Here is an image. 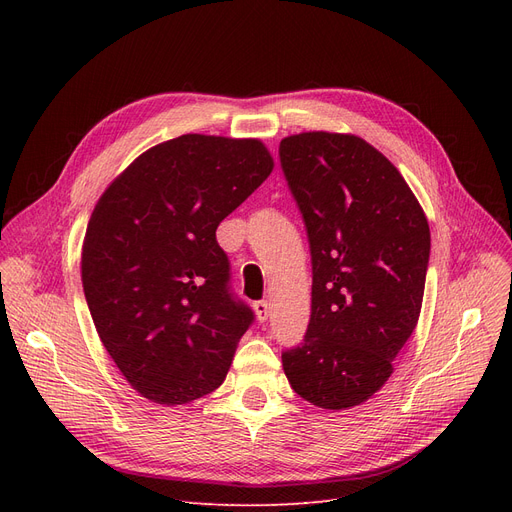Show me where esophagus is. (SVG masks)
<instances>
[{
	"label": "esophagus",
	"instance_id": "esophagus-1",
	"mask_svg": "<svg viewBox=\"0 0 512 512\" xmlns=\"http://www.w3.org/2000/svg\"><path fill=\"white\" fill-rule=\"evenodd\" d=\"M253 309H255L259 321H265L267 315H270V303H267V301H255Z\"/></svg>",
	"mask_w": 512,
	"mask_h": 512
}]
</instances>
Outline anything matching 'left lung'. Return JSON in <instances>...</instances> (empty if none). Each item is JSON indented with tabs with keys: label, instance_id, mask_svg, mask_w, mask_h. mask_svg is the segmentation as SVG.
<instances>
[{
	"label": "left lung",
	"instance_id": "1",
	"mask_svg": "<svg viewBox=\"0 0 512 512\" xmlns=\"http://www.w3.org/2000/svg\"><path fill=\"white\" fill-rule=\"evenodd\" d=\"M280 164L307 228L313 286L284 373L315 407H357L392 375L423 303L429 226L390 161L355 134L282 139Z\"/></svg>",
	"mask_w": 512,
	"mask_h": 512
}]
</instances>
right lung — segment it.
Instances as JSON below:
<instances>
[{"label": "right lung", "mask_w": 512, "mask_h": 512, "mask_svg": "<svg viewBox=\"0 0 512 512\" xmlns=\"http://www.w3.org/2000/svg\"><path fill=\"white\" fill-rule=\"evenodd\" d=\"M272 170L257 139L182 134L139 155L97 201L85 299L105 351L151 402L186 405L226 380L255 315L230 290L215 230Z\"/></svg>", "instance_id": "obj_1"}]
</instances>
